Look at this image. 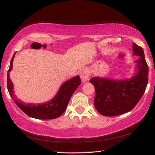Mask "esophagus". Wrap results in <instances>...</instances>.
<instances>
[{"mask_svg": "<svg viewBox=\"0 0 155 155\" xmlns=\"http://www.w3.org/2000/svg\"><path fill=\"white\" fill-rule=\"evenodd\" d=\"M90 74L87 68H83L81 71V78L83 82H86L89 80Z\"/></svg>", "mask_w": 155, "mask_h": 155, "instance_id": "34e87169", "label": "esophagus"}]
</instances>
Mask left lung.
<instances>
[{
  "label": "left lung",
  "instance_id": "left-lung-1",
  "mask_svg": "<svg viewBox=\"0 0 155 155\" xmlns=\"http://www.w3.org/2000/svg\"><path fill=\"white\" fill-rule=\"evenodd\" d=\"M134 54L139 56L137 73L130 79L114 81L94 77L91 82L95 90L94 106L101 115L115 116L130 111L145 92L148 83V65L143 49L133 44Z\"/></svg>",
  "mask_w": 155,
  "mask_h": 155
}]
</instances>
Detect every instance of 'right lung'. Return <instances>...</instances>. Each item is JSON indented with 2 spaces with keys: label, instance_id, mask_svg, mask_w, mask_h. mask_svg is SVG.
Returning <instances> with one entry per match:
<instances>
[{
  "label": "right lung",
  "instance_id": "1",
  "mask_svg": "<svg viewBox=\"0 0 155 155\" xmlns=\"http://www.w3.org/2000/svg\"><path fill=\"white\" fill-rule=\"evenodd\" d=\"M15 54L11 60L10 67L8 70L7 74V87L11 97L14 101L15 104L19 107L23 112L30 117L38 118V119H54L58 118L62 115L71 98L72 95L77 89V87L81 85V81L79 76H75L69 81H66L62 85L59 90L58 93L52 100L43 104H31L23 103L20 100L15 98L14 92L13 90V83L9 77V72L13 68V60Z\"/></svg>",
  "mask_w": 155,
  "mask_h": 155
}]
</instances>
